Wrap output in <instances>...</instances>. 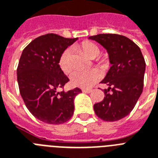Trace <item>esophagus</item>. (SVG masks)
Segmentation results:
<instances>
[{
    "mask_svg": "<svg viewBox=\"0 0 158 158\" xmlns=\"http://www.w3.org/2000/svg\"><path fill=\"white\" fill-rule=\"evenodd\" d=\"M91 91H92V89H82V92H84V93H87V94H89V93H90Z\"/></svg>",
    "mask_w": 158,
    "mask_h": 158,
    "instance_id": "34e87169",
    "label": "esophagus"
}]
</instances>
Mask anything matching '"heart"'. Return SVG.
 Wrapping results in <instances>:
<instances>
[{"label":"heart","mask_w":158,"mask_h":158,"mask_svg":"<svg viewBox=\"0 0 158 158\" xmlns=\"http://www.w3.org/2000/svg\"><path fill=\"white\" fill-rule=\"evenodd\" d=\"M78 48L84 52L87 57L94 59L100 55L99 46L91 41H83ZM59 64L60 69L64 73H71L73 69L72 61V53L67 49L62 53L59 58ZM101 73L98 69H92L89 70H77L71 75V82L73 85L81 88H89L100 80Z\"/></svg>","instance_id":"b5f03b06"}]
</instances>
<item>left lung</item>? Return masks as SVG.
<instances>
[{"mask_svg":"<svg viewBox=\"0 0 158 158\" xmlns=\"http://www.w3.org/2000/svg\"><path fill=\"white\" fill-rule=\"evenodd\" d=\"M105 48L112 66L101 83L104 99L94 105L95 114L106 122L127 117L142 94L145 73L144 59L140 49L127 36L118 34H98L89 36Z\"/></svg>","mask_w":158,"mask_h":158,"instance_id":"8db88e82","label":"left lung"}]
</instances>
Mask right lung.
I'll return each instance as SVG.
<instances>
[{
  "instance_id": "obj_1",
  "label": "right lung",
  "mask_w": 158,
  "mask_h": 158,
  "mask_svg": "<svg viewBox=\"0 0 158 158\" xmlns=\"http://www.w3.org/2000/svg\"><path fill=\"white\" fill-rule=\"evenodd\" d=\"M77 38L49 33L34 39L23 50L17 69L19 92L29 112L47 124H62L74 113L79 88L59 91L69 81L62 71L60 55Z\"/></svg>"
}]
</instances>
